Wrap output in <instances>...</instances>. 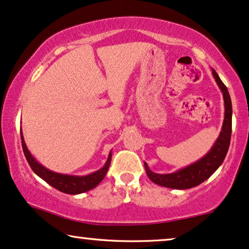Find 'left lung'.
Here are the masks:
<instances>
[{"label": "left lung", "mask_w": 249, "mask_h": 249, "mask_svg": "<svg viewBox=\"0 0 249 249\" xmlns=\"http://www.w3.org/2000/svg\"><path fill=\"white\" fill-rule=\"evenodd\" d=\"M213 75H214L215 81L217 82L219 89L223 93L224 98V121L223 125H222V130L219 132V136L216 140L215 144L213 145L211 151L205 157L196 161V162L190 164V166L183 168V169H179L178 172L172 174H157L150 170L146 162H144L148 178L152 180L153 183L158 184V185L177 190L195 188V186L205 182L206 179H208L216 172V169L223 163L231 141L232 104L228 88L222 82V80L219 79L215 70H213Z\"/></svg>", "instance_id": "left-lung-1"}]
</instances>
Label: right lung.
Masks as SVG:
<instances>
[{"label":"right lung","mask_w":249,"mask_h":249,"mask_svg":"<svg viewBox=\"0 0 249 249\" xmlns=\"http://www.w3.org/2000/svg\"><path fill=\"white\" fill-rule=\"evenodd\" d=\"M20 137H21V146L24 154L27 160L28 164H30L32 170L36 174L37 176H40L42 179L46 180L48 184H50L51 186H53L54 189L59 190L60 192L67 193V195H79V193H83L89 191L93 188H96L99 183L102 182L104 178L106 173H107L109 163H111V158L112 153L108 154L107 161L104 164V167L101 168L97 172L89 174L86 176H74V175H65V174H58L51 170L47 169L46 167L42 166L41 163H38L35 158L32 156L30 151H28L27 146H26L24 137H22V132L20 131Z\"/></svg>","instance_id":"right-lung-1"}]
</instances>
